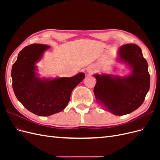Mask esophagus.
Instances as JSON below:
<instances>
[{
    "label": "esophagus",
    "mask_w": 160,
    "mask_h": 160,
    "mask_svg": "<svg viewBox=\"0 0 160 160\" xmlns=\"http://www.w3.org/2000/svg\"><path fill=\"white\" fill-rule=\"evenodd\" d=\"M87 71H88V72H91L94 71V69L92 66H89L88 68H87Z\"/></svg>",
    "instance_id": "1"
}]
</instances>
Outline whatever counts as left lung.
I'll list each match as a JSON object with an SVG mask.
<instances>
[{
	"label": "left lung",
	"mask_w": 160,
	"mask_h": 160,
	"mask_svg": "<svg viewBox=\"0 0 160 160\" xmlns=\"http://www.w3.org/2000/svg\"><path fill=\"white\" fill-rule=\"evenodd\" d=\"M120 59L132 69V74L121 77L94 75L97 83L93 92L95 99L111 113L123 115L133 112L142 105L150 85L148 64L142 49L135 44L120 47Z\"/></svg>",
	"instance_id": "left-lung-1"
}]
</instances>
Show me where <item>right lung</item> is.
<instances>
[{"instance_id":"add662e5","label":"right lung","mask_w":160,"mask_h":160,"mask_svg":"<svg viewBox=\"0 0 160 160\" xmlns=\"http://www.w3.org/2000/svg\"><path fill=\"white\" fill-rule=\"evenodd\" d=\"M49 47L39 44L25 47L18 53L11 71L12 88L17 99L38 116H50L63 110L68 105L72 89L85 77L83 72L52 80L37 77L35 65Z\"/></svg>"}]
</instances>
